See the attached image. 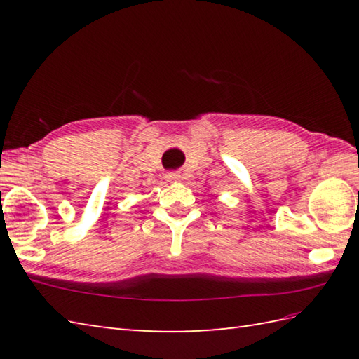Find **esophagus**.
Masks as SVG:
<instances>
[{
  "instance_id": "1",
  "label": "esophagus",
  "mask_w": 359,
  "mask_h": 359,
  "mask_svg": "<svg viewBox=\"0 0 359 359\" xmlns=\"http://www.w3.org/2000/svg\"><path fill=\"white\" fill-rule=\"evenodd\" d=\"M166 180H168V182L179 180V174H177V172H168V174H166Z\"/></svg>"
}]
</instances>
